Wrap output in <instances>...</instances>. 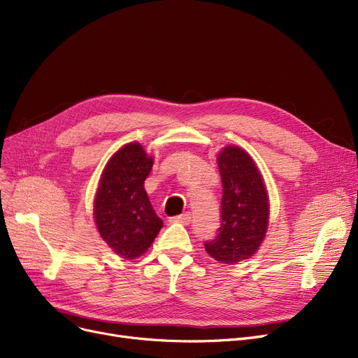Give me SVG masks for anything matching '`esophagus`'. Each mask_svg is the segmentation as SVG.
Instances as JSON below:
<instances>
[{"label":"esophagus","mask_w":358,"mask_h":358,"mask_svg":"<svg viewBox=\"0 0 358 358\" xmlns=\"http://www.w3.org/2000/svg\"><path fill=\"white\" fill-rule=\"evenodd\" d=\"M171 222H180V223H184V224H189L192 222V213L190 212H185L182 215L171 217Z\"/></svg>","instance_id":"34e87169"}]
</instances>
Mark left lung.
<instances>
[{"instance_id":"left-lung-1","label":"left lung","mask_w":358,"mask_h":358,"mask_svg":"<svg viewBox=\"0 0 358 358\" xmlns=\"http://www.w3.org/2000/svg\"><path fill=\"white\" fill-rule=\"evenodd\" d=\"M217 166L222 178L220 227L206 252L224 264L252 257L268 227L270 204L264 181L252 158L238 146L220 150Z\"/></svg>"}]
</instances>
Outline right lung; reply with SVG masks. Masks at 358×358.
I'll use <instances>...</instances> for the list:
<instances>
[{
	"label": "right lung",
	"mask_w": 358,
	"mask_h": 358,
	"mask_svg": "<svg viewBox=\"0 0 358 358\" xmlns=\"http://www.w3.org/2000/svg\"><path fill=\"white\" fill-rule=\"evenodd\" d=\"M152 165L141 143L124 145L107 162L94 199L100 236L126 259L141 257L164 224L143 187Z\"/></svg>",
	"instance_id": "right-lung-1"
}]
</instances>
